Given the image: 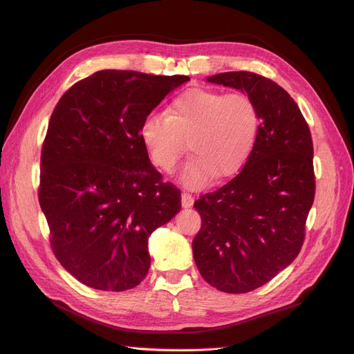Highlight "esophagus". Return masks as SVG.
<instances>
[{"instance_id":"esophagus-1","label":"esophagus","mask_w":354,"mask_h":354,"mask_svg":"<svg viewBox=\"0 0 354 354\" xmlns=\"http://www.w3.org/2000/svg\"><path fill=\"white\" fill-rule=\"evenodd\" d=\"M194 196H192V194H189V192H183L181 194V205H183L185 208H190L192 205H194Z\"/></svg>"}]
</instances>
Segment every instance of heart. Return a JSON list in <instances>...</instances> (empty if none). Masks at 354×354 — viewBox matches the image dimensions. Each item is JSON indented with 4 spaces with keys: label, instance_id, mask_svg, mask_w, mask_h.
<instances>
[{
    "label": "heart",
    "instance_id": "b5f03b06",
    "mask_svg": "<svg viewBox=\"0 0 354 354\" xmlns=\"http://www.w3.org/2000/svg\"><path fill=\"white\" fill-rule=\"evenodd\" d=\"M260 130V113L248 94L190 88L171 103L168 115L151 113L140 137L155 167L171 174L186 152L192 158L181 173L183 185L205 186L226 178L248 160Z\"/></svg>",
    "mask_w": 354,
    "mask_h": 354
}]
</instances>
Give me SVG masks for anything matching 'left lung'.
Listing matches in <instances>:
<instances>
[{"label":"left lung","instance_id":"1","mask_svg":"<svg viewBox=\"0 0 354 354\" xmlns=\"http://www.w3.org/2000/svg\"><path fill=\"white\" fill-rule=\"evenodd\" d=\"M207 81L245 91L261 120L241 173L194 203L202 218L192 242L199 273L218 291L243 294L301 251L316 190L313 142L301 111L274 81L246 71Z\"/></svg>","mask_w":354,"mask_h":354}]
</instances>
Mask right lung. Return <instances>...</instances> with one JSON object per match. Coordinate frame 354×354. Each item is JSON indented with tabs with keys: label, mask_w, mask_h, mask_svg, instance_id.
Here are the masks:
<instances>
[{
	"label": "right lung",
	"mask_w": 354,
	"mask_h": 354,
	"mask_svg": "<svg viewBox=\"0 0 354 354\" xmlns=\"http://www.w3.org/2000/svg\"><path fill=\"white\" fill-rule=\"evenodd\" d=\"M185 75L106 69L75 82L51 113L38 199L53 254L81 283L127 291L151 267L149 236L181 208L140 137L145 118Z\"/></svg>",
	"instance_id": "right-lung-1"
}]
</instances>
